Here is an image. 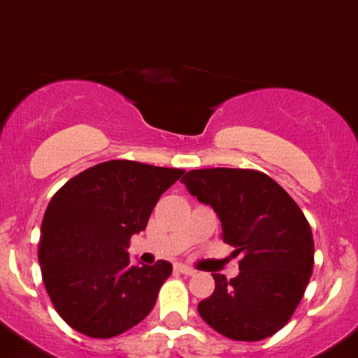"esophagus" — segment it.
Returning <instances> with one entry per match:
<instances>
[{"instance_id": "34e87169", "label": "esophagus", "mask_w": 358, "mask_h": 358, "mask_svg": "<svg viewBox=\"0 0 358 358\" xmlns=\"http://www.w3.org/2000/svg\"><path fill=\"white\" fill-rule=\"evenodd\" d=\"M175 269L178 273H182V275H187V276H192L196 273L194 269H192V267H187V266H183V264H176Z\"/></svg>"}]
</instances>
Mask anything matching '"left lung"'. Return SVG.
<instances>
[{
  "instance_id": "8db88e82",
  "label": "left lung",
  "mask_w": 358,
  "mask_h": 358,
  "mask_svg": "<svg viewBox=\"0 0 358 358\" xmlns=\"http://www.w3.org/2000/svg\"><path fill=\"white\" fill-rule=\"evenodd\" d=\"M210 205L223 241L239 257V275L214 273L212 296L199 301L201 320L234 341H262L283 328L305 294L314 267V239L294 199L253 169H194L182 180Z\"/></svg>"
}]
</instances>
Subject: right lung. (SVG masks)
Returning <instances> with one entry per match:
<instances>
[{
    "label": "right lung",
    "instance_id": "add662e5",
    "mask_svg": "<svg viewBox=\"0 0 358 358\" xmlns=\"http://www.w3.org/2000/svg\"><path fill=\"white\" fill-rule=\"evenodd\" d=\"M183 169L134 160L92 166L60 187L41 227L38 264L55 310L76 331L110 339L155 307L173 266H131L127 248L146 230L160 196Z\"/></svg>",
    "mask_w": 358,
    "mask_h": 358
}]
</instances>
